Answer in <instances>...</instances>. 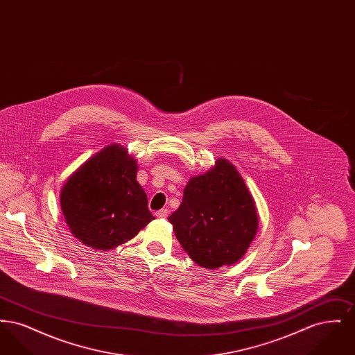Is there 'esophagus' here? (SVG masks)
Here are the masks:
<instances>
[{
  "mask_svg": "<svg viewBox=\"0 0 355 355\" xmlns=\"http://www.w3.org/2000/svg\"><path fill=\"white\" fill-rule=\"evenodd\" d=\"M155 217L157 218H166L168 217V210L166 209H161V210H158L157 213H155Z\"/></svg>",
  "mask_w": 355,
  "mask_h": 355,
  "instance_id": "esophagus-1",
  "label": "esophagus"
}]
</instances>
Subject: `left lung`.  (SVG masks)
I'll return each mask as SVG.
<instances>
[{
  "label": "left lung",
  "mask_w": 355,
  "mask_h": 355,
  "mask_svg": "<svg viewBox=\"0 0 355 355\" xmlns=\"http://www.w3.org/2000/svg\"><path fill=\"white\" fill-rule=\"evenodd\" d=\"M168 220L189 257L210 270L238 262L258 230L253 197L225 158L189 180L182 202Z\"/></svg>",
  "instance_id": "obj_1"
}]
</instances>
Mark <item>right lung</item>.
<instances>
[{
  "instance_id": "obj_1",
  "label": "right lung",
  "mask_w": 355,
  "mask_h": 355,
  "mask_svg": "<svg viewBox=\"0 0 355 355\" xmlns=\"http://www.w3.org/2000/svg\"><path fill=\"white\" fill-rule=\"evenodd\" d=\"M137 161L121 145H109L76 170L60 202L71 234L96 250H112L154 217L137 182Z\"/></svg>"
}]
</instances>
